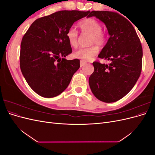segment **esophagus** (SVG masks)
Returning a JSON list of instances; mask_svg holds the SVG:
<instances>
[{
  "mask_svg": "<svg viewBox=\"0 0 155 155\" xmlns=\"http://www.w3.org/2000/svg\"><path fill=\"white\" fill-rule=\"evenodd\" d=\"M86 64H87V63H86L85 62L83 61H80V67H84Z\"/></svg>",
  "mask_w": 155,
  "mask_h": 155,
  "instance_id": "esophagus-1",
  "label": "esophagus"
}]
</instances>
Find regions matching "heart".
I'll return each instance as SVG.
<instances>
[{"label":"heart","instance_id":"1","mask_svg":"<svg viewBox=\"0 0 155 155\" xmlns=\"http://www.w3.org/2000/svg\"><path fill=\"white\" fill-rule=\"evenodd\" d=\"M79 28L82 34H89V44L92 45L88 47L79 48L74 52V56L77 59L88 61L91 60L99 52V48L95 45L101 46L107 41V35L101 30V24L94 18H88L79 23ZM67 38L69 44L73 47L78 45L79 34L74 28H70L67 32Z\"/></svg>","mask_w":155,"mask_h":155}]
</instances>
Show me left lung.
I'll return each mask as SVG.
<instances>
[{"mask_svg": "<svg viewBox=\"0 0 155 155\" xmlns=\"http://www.w3.org/2000/svg\"><path fill=\"white\" fill-rule=\"evenodd\" d=\"M87 17H96L105 25L110 35L98 58L109 64L94 62V71L88 83L98 100L112 103L130 91L142 71V47L132 24L119 13L109 11H92Z\"/></svg>", "mask_w": 155, "mask_h": 155, "instance_id": "left-lung-1", "label": "left lung"}]
</instances>
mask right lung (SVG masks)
Returning <instances> with one entry per match:
<instances>
[{"label":"right lung","mask_w":155,"mask_h":155,"mask_svg":"<svg viewBox=\"0 0 155 155\" xmlns=\"http://www.w3.org/2000/svg\"><path fill=\"white\" fill-rule=\"evenodd\" d=\"M89 11L63 10L37 18L22 37L20 67L33 91L44 97L59 95L80 67L78 59L64 58L72 50L67 32Z\"/></svg>","instance_id":"right-lung-1"}]
</instances>
